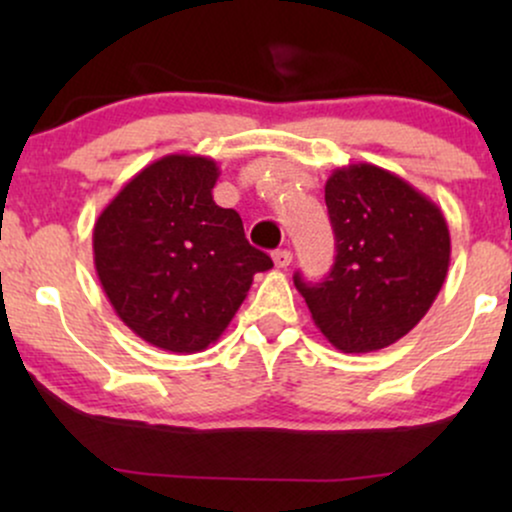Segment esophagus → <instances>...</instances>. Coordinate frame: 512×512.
Listing matches in <instances>:
<instances>
[{"instance_id":"obj_1","label":"esophagus","mask_w":512,"mask_h":512,"mask_svg":"<svg viewBox=\"0 0 512 512\" xmlns=\"http://www.w3.org/2000/svg\"><path fill=\"white\" fill-rule=\"evenodd\" d=\"M291 260H293V252L291 250H276L274 252V264L279 269H286L291 264Z\"/></svg>"}]
</instances>
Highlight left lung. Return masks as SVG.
Instances as JSON below:
<instances>
[{
	"label": "left lung",
	"instance_id": "obj_1",
	"mask_svg": "<svg viewBox=\"0 0 512 512\" xmlns=\"http://www.w3.org/2000/svg\"><path fill=\"white\" fill-rule=\"evenodd\" d=\"M337 257L320 284H293L317 330L344 354L385 349L428 313L450 267L436 202L373 163L337 168L325 185Z\"/></svg>",
	"mask_w": 512,
	"mask_h": 512
}]
</instances>
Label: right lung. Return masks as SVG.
I'll use <instances>...</instances> for the list:
<instances>
[{"label":"right lung","instance_id":"1","mask_svg":"<svg viewBox=\"0 0 512 512\" xmlns=\"http://www.w3.org/2000/svg\"><path fill=\"white\" fill-rule=\"evenodd\" d=\"M216 180L214 158L163 156L139 170L93 226V264L117 317L173 354L214 344L252 276L274 267L248 243L238 211L214 202Z\"/></svg>","mask_w":512,"mask_h":512}]
</instances>
